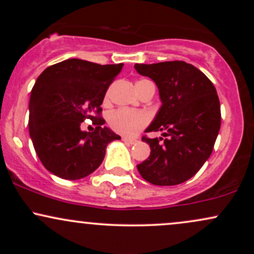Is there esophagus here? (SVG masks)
<instances>
[{
	"mask_svg": "<svg viewBox=\"0 0 254 254\" xmlns=\"http://www.w3.org/2000/svg\"><path fill=\"white\" fill-rule=\"evenodd\" d=\"M122 139H123L125 143H127V144H135V143H137V142H138V139L133 138V137H123Z\"/></svg>",
	"mask_w": 254,
	"mask_h": 254,
	"instance_id": "esophagus-1",
	"label": "esophagus"
}]
</instances>
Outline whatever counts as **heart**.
Wrapping results in <instances>:
<instances>
[{"label":"heart","instance_id":"1","mask_svg":"<svg viewBox=\"0 0 254 254\" xmlns=\"http://www.w3.org/2000/svg\"><path fill=\"white\" fill-rule=\"evenodd\" d=\"M150 82L151 81L147 80V78L137 81L136 87L138 92H141ZM107 122H109L111 129L116 132L125 136H133L147 127L149 123V116L143 111L118 109L110 113L109 117H107Z\"/></svg>","mask_w":254,"mask_h":254}]
</instances>
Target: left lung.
<instances>
[{
	"label": "left lung",
	"instance_id": "8db88e82",
	"mask_svg": "<svg viewBox=\"0 0 254 254\" xmlns=\"http://www.w3.org/2000/svg\"><path fill=\"white\" fill-rule=\"evenodd\" d=\"M137 72L156 83L162 106L147 129L165 138L142 137L150 155L137 170L153 185L172 186L192 178L211 155L221 127L220 100L214 84L184 61L135 64Z\"/></svg>",
	"mask_w": 254,
	"mask_h": 254
}]
</instances>
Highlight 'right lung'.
<instances>
[{
  "mask_svg": "<svg viewBox=\"0 0 254 254\" xmlns=\"http://www.w3.org/2000/svg\"><path fill=\"white\" fill-rule=\"evenodd\" d=\"M123 63L101 64L63 61L48 66L37 78L30 99L28 127L34 150L55 176L76 180L103 162L110 142L121 137L104 127L101 104ZM90 119L96 129L80 130Z\"/></svg>",
  "mask_w": 254,
  "mask_h": 254,
  "instance_id": "add662e5",
  "label": "right lung"
}]
</instances>
